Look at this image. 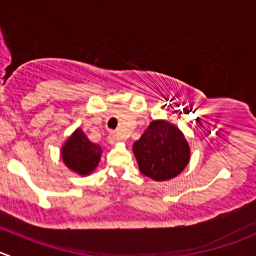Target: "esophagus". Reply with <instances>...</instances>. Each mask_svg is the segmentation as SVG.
<instances>
[{"instance_id": "obj_1", "label": "esophagus", "mask_w": 256, "mask_h": 256, "mask_svg": "<svg viewBox=\"0 0 256 256\" xmlns=\"http://www.w3.org/2000/svg\"><path fill=\"white\" fill-rule=\"evenodd\" d=\"M120 141H121V138L118 135V134H116V132L111 134V135H110V142H111V144L120 142Z\"/></svg>"}]
</instances>
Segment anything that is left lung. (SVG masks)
I'll return each mask as SVG.
<instances>
[{"label": "left lung", "mask_w": 256, "mask_h": 256, "mask_svg": "<svg viewBox=\"0 0 256 256\" xmlns=\"http://www.w3.org/2000/svg\"><path fill=\"white\" fill-rule=\"evenodd\" d=\"M141 174L168 181L184 171L190 161V146L182 131L166 120H154L132 145Z\"/></svg>", "instance_id": "8db88e82"}]
</instances>
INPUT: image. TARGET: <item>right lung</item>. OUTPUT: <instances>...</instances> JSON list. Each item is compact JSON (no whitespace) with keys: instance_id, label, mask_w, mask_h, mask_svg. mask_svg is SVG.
I'll return each mask as SVG.
<instances>
[{"instance_id":"1","label":"right lung","mask_w":256,"mask_h":256,"mask_svg":"<svg viewBox=\"0 0 256 256\" xmlns=\"http://www.w3.org/2000/svg\"><path fill=\"white\" fill-rule=\"evenodd\" d=\"M102 148L88 140L80 128H76L61 148V158L68 168L80 176L90 175L101 160Z\"/></svg>"}]
</instances>
